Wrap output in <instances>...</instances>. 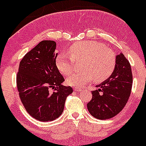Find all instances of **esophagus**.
Returning a JSON list of instances; mask_svg holds the SVG:
<instances>
[{"label":"esophagus","mask_w":146,"mask_h":146,"mask_svg":"<svg viewBox=\"0 0 146 146\" xmlns=\"http://www.w3.org/2000/svg\"><path fill=\"white\" fill-rule=\"evenodd\" d=\"M74 90H76V91H80V90H81L82 89L80 88H79V87H75L74 88Z\"/></svg>","instance_id":"esophagus-1"}]
</instances>
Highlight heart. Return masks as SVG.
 Returning <instances> with one entry per match:
<instances>
[{"label":"heart","mask_w":146,"mask_h":146,"mask_svg":"<svg viewBox=\"0 0 146 146\" xmlns=\"http://www.w3.org/2000/svg\"><path fill=\"white\" fill-rule=\"evenodd\" d=\"M68 53H60L56 59L58 69L63 76L72 73L75 63L83 61V70L68 77V83L71 86H83L93 79L97 83H102L111 77L115 70V53L99 42L90 40L73 43L68 49Z\"/></svg>","instance_id":"obj_1"}]
</instances>
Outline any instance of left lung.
Wrapping results in <instances>:
<instances>
[{"label": "left lung", "instance_id": "1", "mask_svg": "<svg viewBox=\"0 0 146 146\" xmlns=\"http://www.w3.org/2000/svg\"><path fill=\"white\" fill-rule=\"evenodd\" d=\"M131 64L123 53L116 56V66L112 76L98 85L92 91V99L87 108L90 115L97 119L106 120L119 113L125 107L132 88Z\"/></svg>", "mask_w": 146, "mask_h": 146}]
</instances>
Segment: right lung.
I'll return each mask as SVG.
<instances>
[{
  "mask_svg": "<svg viewBox=\"0 0 146 146\" xmlns=\"http://www.w3.org/2000/svg\"><path fill=\"white\" fill-rule=\"evenodd\" d=\"M56 43L43 40L25 55L16 76L20 98L31 116L40 121L58 118L73 89L65 80L56 64Z\"/></svg>",
  "mask_w": 146,
  "mask_h": 146,
  "instance_id": "right-lung-1",
  "label": "right lung"
}]
</instances>
